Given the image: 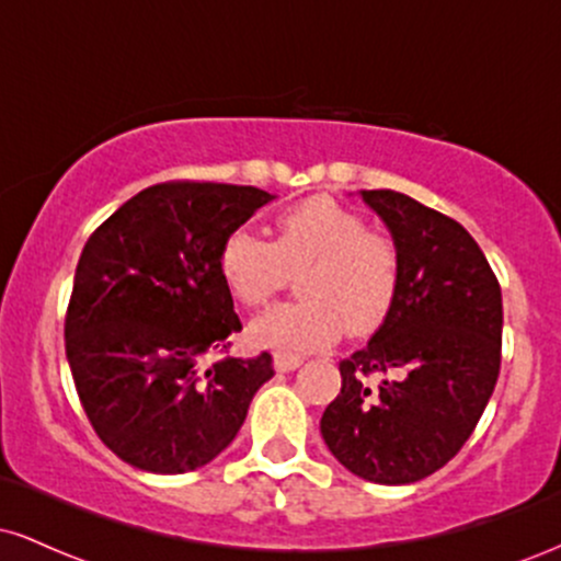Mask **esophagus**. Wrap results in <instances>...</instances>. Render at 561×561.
<instances>
[{
  "label": "esophagus",
  "instance_id": "1",
  "mask_svg": "<svg viewBox=\"0 0 561 561\" xmlns=\"http://www.w3.org/2000/svg\"><path fill=\"white\" fill-rule=\"evenodd\" d=\"M302 364L298 356H274V369L276 371H295Z\"/></svg>",
  "mask_w": 561,
  "mask_h": 561
}]
</instances>
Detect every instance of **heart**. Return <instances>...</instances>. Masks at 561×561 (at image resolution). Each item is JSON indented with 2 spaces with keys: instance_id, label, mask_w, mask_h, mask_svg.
Masks as SVG:
<instances>
[{
  "instance_id": "obj_1",
  "label": "heart",
  "mask_w": 561,
  "mask_h": 561,
  "mask_svg": "<svg viewBox=\"0 0 561 561\" xmlns=\"http://www.w3.org/2000/svg\"><path fill=\"white\" fill-rule=\"evenodd\" d=\"M216 263L227 293L248 308L300 276V302L268 308L248 327L250 343L279 356L321 351L343 330L351 337L377 332L401 289L398 244L332 197H308L276 216L272 242L234 229Z\"/></svg>"
}]
</instances>
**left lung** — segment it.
Here are the masks:
<instances>
[{
	"mask_svg": "<svg viewBox=\"0 0 561 561\" xmlns=\"http://www.w3.org/2000/svg\"><path fill=\"white\" fill-rule=\"evenodd\" d=\"M401 253L385 324L340 362L343 388L321 416L334 459L379 485L448 465L491 401L501 369V287L472 234L392 190H364Z\"/></svg>",
	"mask_w": 561,
	"mask_h": 561,
	"instance_id": "1",
	"label": "left lung"
}]
</instances>
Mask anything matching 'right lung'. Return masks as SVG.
<instances>
[{
  "label": "right lung",
  "mask_w": 561,
  "mask_h": 561,
  "mask_svg": "<svg viewBox=\"0 0 561 561\" xmlns=\"http://www.w3.org/2000/svg\"><path fill=\"white\" fill-rule=\"evenodd\" d=\"M272 199L259 186L156 184L83 244L66 356L94 433L126 465L156 474L205 467L274 377L268 353L203 366L242 330L218 248Z\"/></svg>",
  "instance_id": "1"
}]
</instances>
